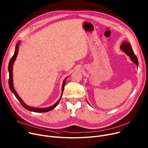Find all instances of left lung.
I'll use <instances>...</instances> for the list:
<instances>
[{
	"instance_id": "left-lung-1",
	"label": "left lung",
	"mask_w": 148,
	"mask_h": 148,
	"mask_svg": "<svg viewBox=\"0 0 148 148\" xmlns=\"http://www.w3.org/2000/svg\"><path fill=\"white\" fill-rule=\"evenodd\" d=\"M121 49L123 52H125L128 56L130 57L131 60L137 66V67H138L139 63L138 58L136 55L134 54L132 47L129 44V43H128L127 41H124L121 46Z\"/></svg>"
}]
</instances>
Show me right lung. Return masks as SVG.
I'll list each match as a JSON object with an SVG mask.
<instances>
[{"instance_id": "add662e5", "label": "right lung", "mask_w": 148, "mask_h": 148, "mask_svg": "<svg viewBox=\"0 0 148 148\" xmlns=\"http://www.w3.org/2000/svg\"><path fill=\"white\" fill-rule=\"evenodd\" d=\"M20 45V41H18V43H17L16 46V48H15V51L14 53V55L12 56V57L11 58L9 63V66H8V70H9V87L10 89L11 90V91L14 94V95H15V97H16V98L18 99V101L20 102L21 105H22V106L26 110H29L30 111H32V112H49L52 110H53L57 105H58V102H60L61 97H60V98L59 99V100L55 103L54 104L53 106L51 107H49L47 108H33V107H28L27 105H26L25 104V103L22 100V99L20 98V97L18 95V94H17V92H16V91L14 90V88L13 87V66L14 64V62L17 57V54H18V46ZM66 82V78L64 79V81H63L62 83V94L63 92V91H64V86H65V84ZM62 96V95H61Z\"/></svg>"}]
</instances>
